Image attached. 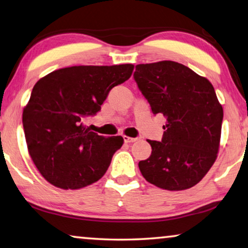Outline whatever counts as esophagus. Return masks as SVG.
<instances>
[{
  "mask_svg": "<svg viewBox=\"0 0 248 248\" xmlns=\"http://www.w3.org/2000/svg\"><path fill=\"white\" fill-rule=\"evenodd\" d=\"M124 140L125 143H132V142H135V141L138 140V138H131V137L124 136Z\"/></svg>",
  "mask_w": 248,
  "mask_h": 248,
  "instance_id": "34e87169",
  "label": "esophagus"
}]
</instances>
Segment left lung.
Returning a JSON list of instances; mask_svg holds the SVG:
<instances>
[{
    "instance_id": "8db88e82",
    "label": "left lung",
    "mask_w": 248,
    "mask_h": 248,
    "mask_svg": "<svg viewBox=\"0 0 248 248\" xmlns=\"http://www.w3.org/2000/svg\"><path fill=\"white\" fill-rule=\"evenodd\" d=\"M155 115L166 118L161 141L139 162L149 183L169 191L194 186L213 166L221 141L223 107L213 85L180 62L139 64L133 74Z\"/></svg>"
}]
</instances>
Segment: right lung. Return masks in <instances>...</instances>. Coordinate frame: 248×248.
Returning <instances> with one entry per match:
<instances>
[{
    "label": "right lung",
    "mask_w": 248,
    "mask_h": 248,
    "mask_svg": "<svg viewBox=\"0 0 248 248\" xmlns=\"http://www.w3.org/2000/svg\"><path fill=\"white\" fill-rule=\"evenodd\" d=\"M135 66H73L42 77L23 109L29 153L47 182L78 190L97 182L107 171L124 138H105L84 124L99 111L115 86L131 77Z\"/></svg>",
    "instance_id": "right-lung-1"
}]
</instances>
